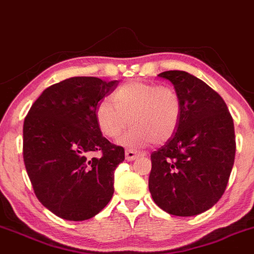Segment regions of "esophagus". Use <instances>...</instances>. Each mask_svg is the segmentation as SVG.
<instances>
[{"instance_id": "34e87169", "label": "esophagus", "mask_w": 254, "mask_h": 254, "mask_svg": "<svg viewBox=\"0 0 254 254\" xmlns=\"http://www.w3.org/2000/svg\"><path fill=\"white\" fill-rule=\"evenodd\" d=\"M144 155L145 154H143V152H138L133 150V149H127V150H125V158H127V161H133L136 160L137 157L144 156Z\"/></svg>"}]
</instances>
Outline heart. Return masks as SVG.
Here are the masks:
<instances>
[{
	"instance_id": "1",
	"label": "heart",
	"mask_w": 254,
	"mask_h": 254,
	"mask_svg": "<svg viewBox=\"0 0 254 254\" xmlns=\"http://www.w3.org/2000/svg\"><path fill=\"white\" fill-rule=\"evenodd\" d=\"M96 110L98 129L110 139L121 136L131 124L121 144L142 148L154 142L163 144L173 138L181 123L183 105L181 97L170 86L132 80L119 86Z\"/></svg>"
}]
</instances>
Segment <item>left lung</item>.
<instances>
[{
	"label": "left lung",
	"instance_id": "1",
	"mask_svg": "<svg viewBox=\"0 0 254 254\" xmlns=\"http://www.w3.org/2000/svg\"><path fill=\"white\" fill-rule=\"evenodd\" d=\"M181 97L176 133L151 154L149 190L177 216L201 214L220 200L235 157L234 124L227 105L206 82L185 71L162 72Z\"/></svg>",
	"mask_w": 254,
	"mask_h": 254
}]
</instances>
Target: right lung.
<instances>
[{
    "instance_id": "1",
    "label": "right lung",
    "mask_w": 254,
    "mask_h": 254,
    "mask_svg": "<svg viewBox=\"0 0 254 254\" xmlns=\"http://www.w3.org/2000/svg\"><path fill=\"white\" fill-rule=\"evenodd\" d=\"M118 80L73 77L47 87L23 123V161L36 197L61 219L93 218L114 195L124 149L103 137L96 123L100 100ZM93 152L100 158H89Z\"/></svg>"
}]
</instances>
